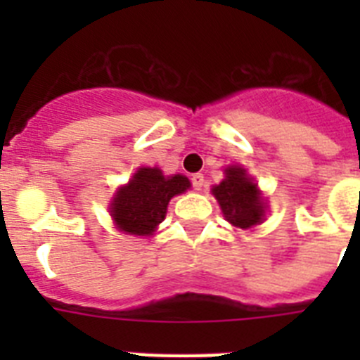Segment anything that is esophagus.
<instances>
[{
    "label": "esophagus",
    "instance_id": "obj_1",
    "mask_svg": "<svg viewBox=\"0 0 360 360\" xmlns=\"http://www.w3.org/2000/svg\"><path fill=\"white\" fill-rule=\"evenodd\" d=\"M191 184H193V187H195L196 191H200L203 187V174L202 173H195L193 176H191Z\"/></svg>",
    "mask_w": 360,
    "mask_h": 360
}]
</instances>
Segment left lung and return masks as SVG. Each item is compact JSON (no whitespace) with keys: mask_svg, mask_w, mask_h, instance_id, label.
Segmentation results:
<instances>
[{"mask_svg":"<svg viewBox=\"0 0 360 360\" xmlns=\"http://www.w3.org/2000/svg\"><path fill=\"white\" fill-rule=\"evenodd\" d=\"M225 174L224 182L212 187V195L218 200L227 221L240 229L262 224L265 207L256 184L247 176L245 169L236 165L227 167Z\"/></svg>","mask_w":360,"mask_h":360,"instance_id":"8db88e82","label":"left lung"}]
</instances>
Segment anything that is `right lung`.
I'll return each instance as SVG.
<instances>
[{
	"label": "right lung",
	"instance_id": "right-lung-1",
	"mask_svg": "<svg viewBox=\"0 0 360 360\" xmlns=\"http://www.w3.org/2000/svg\"><path fill=\"white\" fill-rule=\"evenodd\" d=\"M189 186L182 174L165 178L157 167H141L128 186L117 191L111 202V216L120 231L149 236L164 219L169 200Z\"/></svg>",
	"mask_w": 360,
	"mask_h": 360
}]
</instances>
